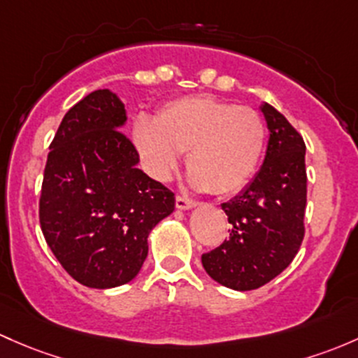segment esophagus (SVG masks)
I'll use <instances>...</instances> for the list:
<instances>
[{
    "label": "esophagus",
    "mask_w": 358,
    "mask_h": 358,
    "mask_svg": "<svg viewBox=\"0 0 358 358\" xmlns=\"http://www.w3.org/2000/svg\"><path fill=\"white\" fill-rule=\"evenodd\" d=\"M195 206H197V202L195 201H190V199L182 197V195H176V209L187 210V209L195 208Z\"/></svg>",
    "instance_id": "1"
}]
</instances>
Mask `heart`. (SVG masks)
<instances>
[{
	"label": "heart",
	"mask_w": 358,
	"mask_h": 358,
	"mask_svg": "<svg viewBox=\"0 0 358 358\" xmlns=\"http://www.w3.org/2000/svg\"><path fill=\"white\" fill-rule=\"evenodd\" d=\"M134 137L154 178L168 180L187 152L194 189L231 195L259 169L268 129L252 108L192 96L164 104L156 122L138 120Z\"/></svg>",
	"instance_id": "heart-1"
}]
</instances>
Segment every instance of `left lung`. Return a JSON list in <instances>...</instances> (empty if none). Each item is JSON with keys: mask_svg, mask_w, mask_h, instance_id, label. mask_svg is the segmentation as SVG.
Wrapping results in <instances>:
<instances>
[{"mask_svg": "<svg viewBox=\"0 0 358 358\" xmlns=\"http://www.w3.org/2000/svg\"><path fill=\"white\" fill-rule=\"evenodd\" d=\"M261 111L269 130L264 163L245 189L221 204L231 224L229 238L202 255L206 273L238 292L283 273L306 233V144L280 111L268 103Z\"/></svg>", "mask_w": 358, "mask_h": 358, "instance_id": "left-lung-1", "label": "left lung"}]
</instances>
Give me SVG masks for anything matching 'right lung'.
Segmentation results:
<instances>
[{"label":"right lung","instance_id":"1","mask_svg":"<svg viewBox=\"0 0 358 358\" xmlns=\"http://www.w3.org/2000/svg\"><path fill=\"white\" fill-rule=\"evenodd\" d=\"M125 123L122 99L94 90L62 120L44 168L41 229L63 269L89 288L134 280L150 229L175 210V194L137 168Z\"/></svg>","mask_w":358,"mask_h":358}]
</instances>
